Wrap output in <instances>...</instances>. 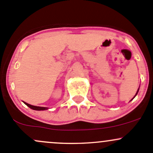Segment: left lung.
<instances>
[{
	"mask_svg": "<svg viewBox=\"0 0 153 153\" xmlns=\"http://www.w3.org/2000/svg\"><path fill=\"white\" fill-rule=\"evenodd\" d=\"M138 91H139V90H137V93H138ZM137 93H136V94H137Z\"/></svg>",
	"mask_w": 153,
	"mask_h": 153,
	"instance_id": "obj_1",
	"label": "left lung"
}]
</instances>
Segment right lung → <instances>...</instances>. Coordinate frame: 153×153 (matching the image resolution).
<instances>
[{"mask_svg": "<svg viewBox=\"0 0 153 153\" xmlns=\"http://www.w3.org/2000/svg\"><path fill=\"white\" fill-rule=\"evenodd\" d=\"M24 103H25V104L27 105V106H28V107H30V109H34V110H38V111H39V110H46V109H48V108H47V107H41V106H33V105H30V104H29V103H25V102H24Z\"/></svg>", "mask_w": 153, "mask_h": 153, "instance_id": "1", "label": "right lung"}]
</instances>
